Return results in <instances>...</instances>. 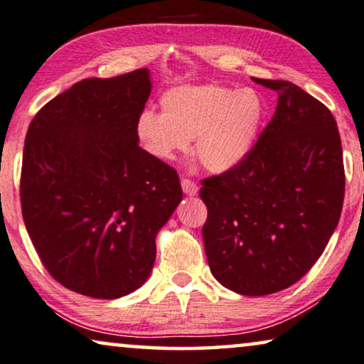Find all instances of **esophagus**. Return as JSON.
<instances>
[{"label":"esophagus","mask_w":364,"mask_h":364,"mask_svg":"<svg viewBox=\"0 0 364 364\" xmlns=\"http://www.w3.org/2000/svg\"><path fill=\"white\" fill-rule=\"evenodd\" d=\"M181 186H182L183 193L188 195V197H193V195L198 193V186L197 183H193L192 181H188V178H182Z\"/></svg>","instance_id":"34e87169"}]
</instances>
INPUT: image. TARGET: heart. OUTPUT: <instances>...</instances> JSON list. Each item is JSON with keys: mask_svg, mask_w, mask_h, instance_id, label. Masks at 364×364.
Segmentation results:
<instances>
[{"mask_svg": "<svg viewBox=\"0 0 364 364\" xmlns=\"http://www.w3.org/2000/svg\"><path fill=\"white\" fill-rule=\"evenodd\" d=\"M162 114L143 109L134 124L139 146L169 162L188 149L212 173H228L246 161L259 138L266 105L252 88L186 85L161 98Z\"/></svg>", "mask_w": 364, "mask_h": 364, "instance_id": "1", "label": "heart"}]
</instances>
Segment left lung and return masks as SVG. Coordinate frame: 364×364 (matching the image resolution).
I'll return each instance as SVG.
<instances>
[{"mask_svg":"<svg viewBox=\"0 0 364 364\" xmlns=\"http://www.w3.org/2000/svg\"><path fill=\"white\" fill-rule=\"evenodd\" d=\"M276 113L238 169L202 181L210 271L241 296H267L310 271L338 225L343 151L330 109L284 80Z\"/></svg>","mask_w":364,"mask_h":364,"instance_id":"obj_1","label":"left lung"}]
</instances>
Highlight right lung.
Masks as SVG:
<instances>
[{
	"instance_id": "obj_1",
	"label": "right lung",
	"mask_w": 364,
	"mask_h": 364,
	"mask_svg": "<svg viewBox=\"0 0 364 364\" xmlns=\"http://www.w3.org/2000/svg\"><path fill=\"white\" fill-rule=\"evenodd\" d=\"M147 68L85 78L31 121L21 208L42 264L82 296L118 299L147 281L156 236L182 200L177 172L141 149Z\"/></svg>"
}]
</instances>
